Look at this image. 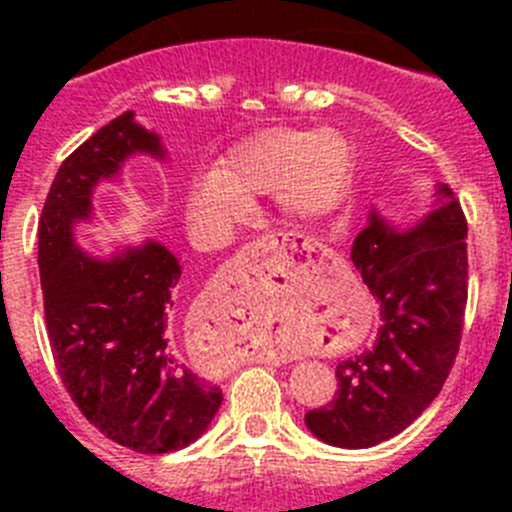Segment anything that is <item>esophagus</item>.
I'll return each instance as SVG.
<instances>
[{
    "instance_id": "34e87169",
    "label": "esophagus",
    "mask_w": 512,
    "mask_h": 512,
    "mask_svg": "<svg viewBox=\"0 0 512 512\" xmlns=\"http://www.w3.org/2000/svg\"><path fill=\"white\" fill-rule=\"evenodd\" d=\"M309 252H314V242L312 240H299V237H289L287 232H277V235H262L257 240H252L250 245L242 247V257L245 262L255 265V262L265 260L270 255H280L289 262H297V265H307L309 262ZM267 361H285V356L280 354H267Z\"/></svg>"
}]
</instances>
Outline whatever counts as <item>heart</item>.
Masks as SVG:
<instances>
[{
	"instance_id": "1",
	"label": "heart",
	"mask_w": 512,
	"mask_h": 512,
	"mask_svg": "<svg viewBox=\"0 0 512 512\" xmlns=\"http://www.w3.org/2000/svg\"><path fill=\"white\" fill-rule=\"evenodd\" d=\"M352 178L354 151L342 133L275 128L232 148L220 168L195 175L185 210L200 235L215 237L250 213V198L280 193L289 218L309 223L339 208Z\"/></svg>"
}]
</instances>
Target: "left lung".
Returning <instances> with one entry per match:
<instances>
[{"label":"left lung","mask_w":512,"mask_h":512,"mask_svg":"<svg viewBox=\"0 0 512 512\" xmlns=\"http://www.w3.org/2000/svg\"><path fill=\"white\" fill-rule=\"evenodd\" d=\"M414 230L379 215L356 235L352 262L379 299L374 347L337 364V394L307 411L304 423L324 443L369 448L394 438L441 394L461 347L468 302V223L456 193Z\"/></svg>","instance_id":"left-lung-1"}]
</instances>
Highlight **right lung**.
<instances>
[{
    "label": "right lung",
    "mask_w": 512,
    "mask_h": 512,
    "mask_svg": "<svg viewBox=\"0 0 512 512\" xmlns=\"http://www.w3.org/2000/svg\"><path fill=\"white\" fill-rule=\"evenodd\" d=\"M136 151L163 156L156 133L126 111L59 165L39 218V275L71 401L118 446L170 453L198 441L223 404V391L183 364L173 337L178 260L158 242L96 260L71 237V225L89 218L91 188Z\"/></svg>",
    "instance_id": "right-lung-1"
}]
</instances>
